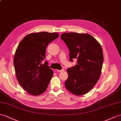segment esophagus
Instances as JSON below:
<instances>
[{"instance_id": "esophagus-1", "label": "esophagus", "mask_w": 121, "mask_h": 121, "mask_svg": "<svg viewBox=\"0 0 121 121\" xmlns=\"http://www.w3.org/2000/svg\"><path fill=\"white\" fill-rule=\"evenodd\" d=\"M64 71V69H61V70H58V69L56 70V71L58 72H63Z\"/></svg>"}]
</instances>
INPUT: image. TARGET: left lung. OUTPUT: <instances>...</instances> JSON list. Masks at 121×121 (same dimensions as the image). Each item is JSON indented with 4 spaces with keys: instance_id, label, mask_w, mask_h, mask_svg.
Here are the masks:
<instances>
[{
    "instance_id": "1",
    "label": "left lung",
    "mask_w": 121,
    "mask_h": 121,
    "mask_svg": "<svg viewBox=\"0 0 121 121\" xmlns=\"http://www.w3.org/2000/svg\"><path fill=\"white\" fill-rule=\"evenodd\" d=\"M62 40L69 50V60L77 59V64L67 69L68 78L64 85L72 94H86L99 80L102 72L104 56L100 44L88 33H63Z\"/></svg>"
}]
</instances>
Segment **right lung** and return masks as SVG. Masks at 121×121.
I'll return each mask as SVG.
<instances>
[{"label": "right lung", "mask_w": 121, "mask_h": 121, "mask_svg": "<svg viewBox=\"0 0 121 121\" xmlns=\"http://www.w3.org/2000/svg\"><path fill=\"white\" fill-rule=\"evenodd\" d=\"M59 36L58 33L39 32L27 35L17 47L14 57L16 78L28 93L39 95L46 91L54 73L42 64L45 58L48 45Z\"/></svg>", "instance_id": "add662e5"}]
</instances>
